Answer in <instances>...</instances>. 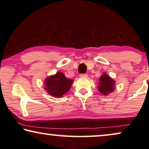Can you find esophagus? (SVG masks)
<instances>
[{"label":"esophagus","instance_id":"esophagus-1","mask_svg":"<svg viewBox=\"0 0 149 149\" xmlns=\"http://www.w3.org/2000/svg\"><path fill=\"white\" fill-rule=\"evenodd\" d=\"M79 76L81 77H88V74H81L80 75H79Z\"/></svg>","mask_w":149,"mask_h":149}]
</instances>
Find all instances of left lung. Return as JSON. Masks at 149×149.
Masks as SVG:
<instances>
[{
  "mask_svg": "<svg viewBox=\"0 0 149 149\" xmlns=\"http://www.w3.org/2000/svg\"><path fill=\"white\" fill-rule=\"evenodd\" d=\"M99 81L98 90L102 94L107 95L114 90L115 81L106 74L102 75Z\"/></svg>",
  "mask_w": 149,
  "mask_h": 149,
  "instance_id": "left-lung-1",
  "label": "left lung"
}]
</instances>
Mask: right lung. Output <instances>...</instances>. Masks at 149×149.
Wrapping results in <instances>:
<instances>
[{
	"mask_svg": "<svg viewBox=\"0 0 149 149\" xmlns=\"http://www.w3.org/2000/svg\"><path fill=\"white\" fill-rule=\"evenodd\" d=\"M72 79H68L63 73L57 72L56 74L45 79V90L54 97H62L68 92L72 84Z\"/></svg>",
	"mask_w": 149,
	"mask_h": 149,
	"instance_id": "right-lung-1",
	"label": "right lung"
}]
</instances>
